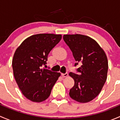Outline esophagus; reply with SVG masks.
<instances>
[{"mask_svg": "<svg viewBox=\"0 0 120 120\" xmlns=\"http://www.w3.org/2000/svg\"><path fill=\"white\" fill-rule=\"evenodd\" d=\"M61 77H63V78H65V77H67L68 76V73H65V74H61Z\"/></svg>", "mask_w": 120, "mask_h": 120, "instance_id": "1", "label": "esophagus"}]
</instances>
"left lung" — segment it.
<instances>
[{
  "label": "left lung",
  "mask_w": 120,
  "mask_h": 120,
  "mask_svg": "<svg viewBox=\"0 0 120 120\" xmlns=\"http://www.w3.org/2000/svg\"><path fill=\"white\" fill-rule=\"evenodd\" d=\"M63 39L72 53L79 74L70 72L74 85L70 96L79 103H87L98 96L107 79L108 61L105 52L91 38L80 34L64 35Z\"/></svg>",
  "instance_id": "1"
}]
</instances>
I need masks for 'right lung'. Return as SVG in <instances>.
<instances>
[{"label":"right lung","mask_w":120,"mask_h":120,"mask_svg":"<svg viewBox=\"0 0 120 120\" xmlns=\"http://www.w3.org/2000/svg\"><path fill=\"white\" fill-rule=\"evenodd\" d=\"M61 39V35L52 34L32 35L24 40L14 53L12 61L14 78L23 95L31 101L41 102L48 99L60 76L59 72L42 67Z\"/></svg>","instance_id":"obj_1"}]
</instances>
